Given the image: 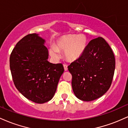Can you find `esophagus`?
I'll return each mask as SVG.
<instances>
[{"instance_id": "1", "label": "esophagus", "mask_w": 128, "mask_h": 128, "mask_svg": "<svg viewBox=\"0 0 128 128\" xmlns=\"http://www.w3.org/2000/svg\"><path fill=\"white\" fill-rule=\"evenodd\" d=\"M63 66H64V70H65V71H67V70H68V68H67V65H66V64H64Z\"/></svg>"}]
</instances>
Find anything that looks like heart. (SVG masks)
<instances>
[{"label":"heart","mask_w":128,"mask_h":128,"mask_svg":"<svg viewBox=\"0 0 128 128\" xmlns=\"http://www.w3.org/2000/svg\"><path fill=\"white\" fill-rule=\"evenodd\" d=\"M87 46V38L84 35L70 34L58 40L56 46H52L49 53L53 58H59L58 50L64 51V57L70 62L78 60L84 53Z\"/></svg>","instance_id":"b5f03b06"}]
</instances>
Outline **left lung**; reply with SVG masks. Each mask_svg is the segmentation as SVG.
<instances>
[{
    "label": "left lung",
    "instance_id": "1",
    "mask_svg": "<svg viewBox=\"0 0 128 128\" xmlns=\"http://www.w3.org/2000/svg\"><path fill=\"white\" fill-rule=\"evenodd\" d=\"M115 66L108 42L101 36L91 40L82 56L68 66L75 96L86 102L103 96L112 83Z\"/></svg>",
    "mask_w": 128,
    "mask_h": 128
}]
</instances>
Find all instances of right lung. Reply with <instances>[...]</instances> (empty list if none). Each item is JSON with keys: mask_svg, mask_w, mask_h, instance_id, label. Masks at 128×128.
I'll return each instance as SVG.
<instances>
[{"mask_svg": "<svg viewBox=\"0 0 128 128\" xmlns=\"http://www.w3.org/2000/svg\"><path fill=\"white\" fill-rule=\"evenodd\" d=\"M44 42L36 34L27 35L17 42L10 58L16 88L36 104L52 99L64 70L61 63L52 64L48 61L49 54Z\"/></svg>", "mask_w": 128, "mask_h": 128, "instance_id": "add662e5", "label": "right lung"}]
</instances>
